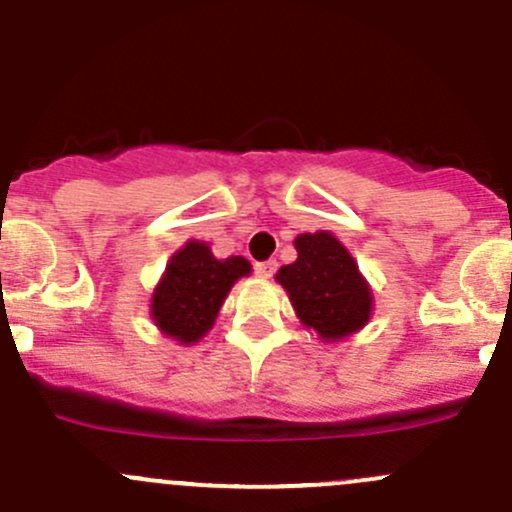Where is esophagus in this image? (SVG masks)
Segmentation results:
<instances>
[{"label":"esophagus","mask_w":512,"mask_h":512,"mask_svg":"<svg viewBox=\"0 0 512 512\" xmlns=\"http://www.w3.org/2000/svg\"><path fill=\"white\" fill-rule=\"evenodd\" d=\"M277 270V260H265V262H255V275L257 277H272Z\"/></svg>","instance_id":"obj_1"}]
</instances>
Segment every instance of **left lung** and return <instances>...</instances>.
I'll return each mask as SVG.
<instances>
[{"instance_id": "1", "label": "left lung", "mask_w": 512, "mask_h": 512, "mask_svg": "<svg viewBox=\"0 0 512 512\" xmlns=\"http://www.w3.org/2000/svg\"><path fill=\"white\" fill-rule=\"evenodd\" d=\"M294 250L297 260L280 267L275 280L287 289L299 322L324 342L359 332L369 322L374 297L347 247L332 232L319 230L299 235Z\"/></svg>"}]
</instances>
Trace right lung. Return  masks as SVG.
<instances>
[{
	"mask_svg": "<svg viewBox=\"0 0 512 512\" xmlns=\"http://www.w3.org/2000/svg\"><path fill=\"white\" fill-rule=\"evenodd\" d=\"M245 257L218 260L205 242L190 240L170 257L153 289L151 317L165 337L195 344L213 329L227 292L250 275Z\"/></svg>",
	"mask_w": 512,
	"mask_h": 512,
	"instance_id": "obj_1",
	"label": "right lung"
}]
</instances>
